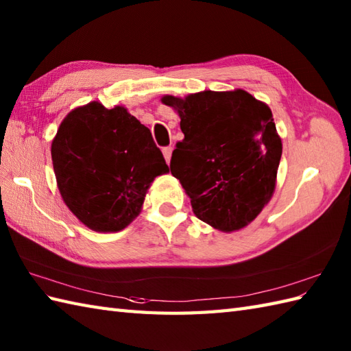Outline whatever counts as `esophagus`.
Instances as JSON below:
<instances>
[{
  "label": "esophagus",
  "mask_w": 351,
  "mask_h": 351,
  "mask_svg": "<svg viewBox=\"0 0 351 351\" xmlns=\"http://www.w3.org/2000/svg\"><path fill=\"white\" fill-rule=\"evenodd\" d=\"M171 151H173V149H171L170 146H167V147H164V149H162V155H164V158H166L167 164L170 162V158H171Z\"/></svg>",
  "instance_id": "esophagus-1"
}]
</instances>
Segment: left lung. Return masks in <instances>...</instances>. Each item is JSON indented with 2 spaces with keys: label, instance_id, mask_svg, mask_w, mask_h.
I'll use <instances>...</instances> for the list:
<instances>
[{
  "label": "left lung",
  "instance_id": "1",
  "mask_svg": "<svg viewBox=\"0 0 351 351\" xmlns=\"http://www.w3.org/2000/svg\"><path fill=\"white\" fill-rule=\"evenodd\" d=\"M161 102L181 117L184 140L170 171L196 217L221 232L250 225L270 202L282 156L270 107L243 88L164 95Z\"/></svg>",
  "mask_w": 351,
  "mask_h": 351
}]
</instances>
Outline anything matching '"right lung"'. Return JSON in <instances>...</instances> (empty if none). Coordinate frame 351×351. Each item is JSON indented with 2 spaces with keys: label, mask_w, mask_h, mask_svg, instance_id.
<instances>
[{
  "label": "right lung",
  "mask_w": 351,
  "mask_h": 351,
  "mask_svg": "<svg viewBox=\"0 0 351 351\" xmlns=\"http://www.w3.org/2000/svg\"><path fill=\"white\" fill-rule=\"evenodd\" d=\"M57 187L96 232H119L140 214L156 176L169 173L152 134L123 106L92 101L68 113L52 138Z\"/></svg>",
  "instance_id": "obj_1"
}]
</instances>
